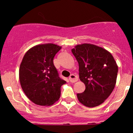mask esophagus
<instances>
[{"mask_svg": "<svg viewBox=\"0 0 133 133\" xmlns=\"http://www.w3.org/2000/svg\"><path fill=\"white\" fill-rule=\"evenodd\" d=\"M69 79L70 82H76L77 81V80H78L77 77H76V76L74 75V74H71V75L69 76Z\"/></svg>", "mask_w": 133, "mask_h": 133, "instance_id": "esophagus-1", "label": "esophagus"}]
</instances>
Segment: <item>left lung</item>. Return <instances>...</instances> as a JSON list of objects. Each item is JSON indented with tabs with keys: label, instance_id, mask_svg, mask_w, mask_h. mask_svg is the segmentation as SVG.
I'll use <instances>...</instances> for the list:
<instances>
[{
	"label": "left lung",
	"instance_id": "obj_1",
	"mask_svg": "<svg viewBox=\"0 0 133 133\" xmlns=\"http://www.w3.org/2000/svg\"><path fill=\"white\" fill-rule=\"evenodd\" d=\"M72 52L78 62L79 79L86 86L83 92L77 94L79 101L89 108L99 106L114 89L116 62L109 51L94 44H77Z\"/></svg>",
	"mask_w": 133,
	"mask_h": 133
}]
</instances>
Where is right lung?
Listing matches in <instances>:
<instances>
[{"instance_id": "1", "label": "right lung", "mask_w": 133, "mask_h": 133, "mask_svg": "<svg viewBox=\"0 0 133 133\" xmlns=\"http://www.w3.org/2000/svg\"><path fill=\"white\" fill-rule=\"evenodd\" d=\"M61 46L52 43L36 45L26 52L19 68V81L32 103L49 106L60 98L61 88L66 83L59 77L53 59Z\"/></svg>"}]
</instances>
